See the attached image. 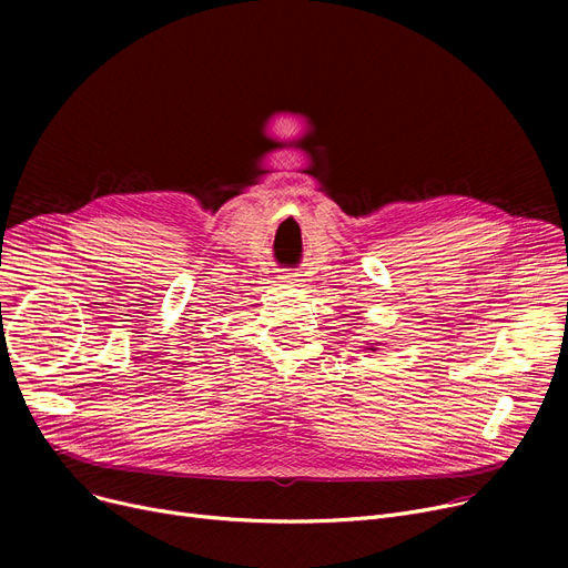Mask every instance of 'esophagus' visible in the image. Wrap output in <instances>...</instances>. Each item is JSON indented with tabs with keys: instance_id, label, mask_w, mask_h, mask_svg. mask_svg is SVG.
I'll list each match as a JSON object with an SVG mask.
<instances>
[{
	"instance_id": "esophagus-1",
	"label": "esophagus",
	"mask_w": 568,
	"mask_h": 568,
	"mask_svg": "<svg viewBox=\"0 0 568 568\" xmlns=\"http://www.w3.org/2000/svg\"><path fill=\"white\" fill-rule=\"evenodd\" d=\"M281 283H287V285H294V283H300V276H296V274H292V272H283L281 276Z\"/></svg>"
}]
</instances>
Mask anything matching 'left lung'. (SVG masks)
I'll use <instances>...</instances> for the list:
<instances>
[{
	"label": "left lung",
	"mask_w": 568,
	"mask_h": 568,
	"mask_svg": "<svg viewBox=\"0 0 568 568\" xmlns=\"http://www.w3.org/2000/svg\"><path fill=\"white\" fill-rule=\"evenodd\" d=\"M368 349H375V347H373V345H371V347H368Z\"/></svg>",
	"instance_id": "8db88e82"
}]
</instances>
